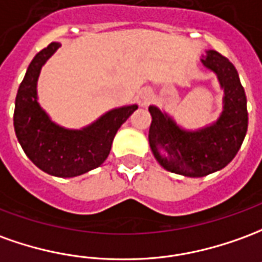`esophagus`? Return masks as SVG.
Wrapping results in <instances>:
<instances>
[{
	"instance_id": "obj_1",
	"label": "esophagus",
	"mask_w": 262,
	"mask_h": 262,
	"mask_svg": "<svg viewBox=\"0 0 262 262\" xmlns=\"http://www.w3.org/2000/svg\"><path fill=\"white\" fill-rule=\"evenodd\" d=\"M151 99H153V91L149 89V88L142 89V92H140V100H142L143 103H147V102H150Z\"/></svg>"
}]
</instances>
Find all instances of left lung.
Segmentation results:
<instances>
[{
  "mask_svg": "<svg viewBox=\"0 0 262 262\" xmlns=\"http://www.w3.org/2000/svg\"><path fill=\"white\" fill-rule=\"evenodd\" d=\"M201 62L219 76L224 89V109L215 123L188 132L156 106L149 107L150 149L160 166L186 177H203L226 167L241 147L248 127L246 92L237 69L213 49Z\"/></svg>",
  "mask_w": 262,
  "mask_h": 262,
  "instance_id": "1",
  "label": "left lung"
}]
</instances>
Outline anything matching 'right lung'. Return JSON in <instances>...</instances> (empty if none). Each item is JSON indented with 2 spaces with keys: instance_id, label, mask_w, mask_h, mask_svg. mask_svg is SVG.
<instances>
[{
  "instance_id": "add662e5",
  "label": "right lung",
  "mask_w": 262,
  "mask_h": 262,
  "mask_svg": "<svg viewBox=\"0 0 262 262\" xmlns=\"http://www.w3.org/2000/svg\"><path fill=\"white\" fill-rule=\"evenodd\" d=\"M59 47L58 42L49 43L29 63L16 93L14 127L25 155L36 167L56 177H75L105 162L116 132L137 105L113 109L80 130L55 125L36 100V82L42 65Z\"/></svg>"
}]
</instances>
